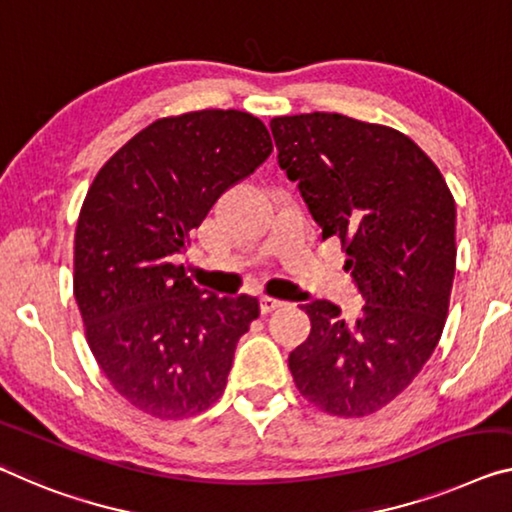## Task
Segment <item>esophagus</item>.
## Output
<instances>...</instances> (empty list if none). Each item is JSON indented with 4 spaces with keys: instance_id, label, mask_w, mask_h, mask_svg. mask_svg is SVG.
I'll use <instances>...</instances> for the list:
<instances>
[{
    "instance_id": "34e87169",
    "label": "esophagus",
    "mask_w": 512,
    "mask_h": 512,
    "mask_svg": "<svg viewBox=\"0 0 512 512\" xmlns=\"http://www.w3.org/2000/svg\"><path fill=\"white\" fill-rule=\"evenodd\" d=\"M283 302H279V300H274V297H267V295H263L261 297V313L263 316H267V313H272L274 309H279Z\"/></svg>"
}]
</instances>
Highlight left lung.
<instances>
[{"label":"left lung","instance_id":"obj_1","mask_svg":"<svg viewBox=\"0 0 512 512\" xmlns=\"http://www.w3.org/2000/svg\"><path fill=\"white\" fill-rule=\"evenodd\" d=\"M279 167L322 240L336 235L364 306L302 309L311 334L290 352L302 396L336 416L377 412L410 384L442 336L455 277V201L435 162L403 132L343 114L277 116Z\"/></svg>","mask_w":512,"mask_h":512}]
</instances>
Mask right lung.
<instances>
[{
	"label": "right lung",
	"instance_id": "1",
	"mask_svg": "<svg viewBox=\"0 0 512 512\" xmlns=\"http://www.w3.org/2000/svg\"><path fill=\"white\" fill-rule=\"evenodd\" d=\"M272 153L261 119L203 109L148 125L109 157L75 231V300L112 387L157 419H185L226 389L256 297L199 290L174 258L215 201Z\"/></svg>",
	"mask_w": 512,
	"mask_h": 512
}]
</instances>
